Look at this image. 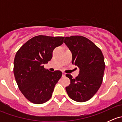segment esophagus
Masks as SVG:
<instances>
[{"label": "esophagus", "mask_w": 122, "mask_h": 122, "mask_svg": "<svg viewBox=\"0 0 122 122\" xmlns=\"http://www.w3.org/2000/svg\"><path fill=\"white\" fill-rule=\"evenodd\" d=\"M62 77H66V74H65L64 72H62Z\"/></svg>", "instance_id": "1"}]
</instances>
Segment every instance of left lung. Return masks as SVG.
Wrapping results in <instances>:
<instances>
[{
    "instance_id": "obj_1",
    "label": "left lung",
    "mask_w": 122,
    "mask_h": 122,
    "mask_svg": "<svg viewBox=\"0 0 122 122\" xmlns=\"http://www.w3.org/2000/svg\"><path fill=\"white\" fill-rule=\"evenodd\" d=\"M64 42L72 53V64L80 68L76 78L66 74L70 84L66 90L72 100L85 102L94 96L102 85L105 69L104 56L99 48L84 36H68Z\"/></svg>"
}]
</instances>
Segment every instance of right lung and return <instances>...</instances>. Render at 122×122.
<instances>
[{
    "mask_svg": "<svg viewBox=\"0 0 122 122\" xmlns=\"http://www.w3.org/2000/svg\"><path fill=\"white\" fill-rule=\"evenodd\" d=\"M63 36L38 35L28 40L17 51L13 73L19 90L29 102L39 104L51 99L62 72L44 68L54 48L62 45Z\"/></svg>",
    "mask_w": 122,
    "mask_h": 122,
    "instance_id": "right-lung-1",
    "label": "right lung"
}]
</instances>
